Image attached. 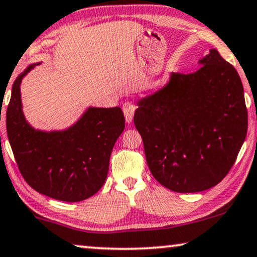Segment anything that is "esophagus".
<instances>
[{"instance_id": "34e87169", "label": "esophagus", "mask_w": 257, "mask_h": 257, "mask_svg": "<svg viewBox=\"0 0 257 257\" xmlns=\"http://www.w3.org/2000/svg\"><path fill=\"white\" fill-rule=\"evenodd\" d=\"M123 114H124V117H125V122L127 123H130V122L133 121V117H134V114H135V110H136V106L132 102H125L123 104Z\"/></svg>"}]
</instances>
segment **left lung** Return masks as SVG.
<instances>
[{
  "label": "left lung",
  "instance_id": "1",
  "mask_svg": "<svg viewBox=\"0 0 257 257\" xmlns=\"http://www.w3.org/2000/svg\"><path fill=\"white\" fill-rule=\"evenodd\" d=\"M193 73H171L141 97L134 123L157 182L179 193L200 192L225 178L244 142L248 114L237 72L215 49Z\"/></svg>",
  "mask_w": 257,
  "mask_h": 257
}]
</instances>
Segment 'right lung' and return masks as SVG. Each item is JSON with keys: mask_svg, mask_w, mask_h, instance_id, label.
Instances as JSON below:
<instances>
[{"mask_svg": "<svg viewBox=\"0 0 257 257\" xmlns=\"http://www.w3.org/2000/svg\"><path fill=\"white\" fill-rule=\"evenodd\" d=\"M39 64L29 65L14 81L6 115L9 143L32 189L61 201L85 200L106 182L111 150L125 127L123 113L120 107H88L66 129L34 128L24 116L21 84Z\"/></svg>", "mask_w": 257, "mask_h": 257, "instance_id": "add662e5", "label": "right lung"}]
</instances>
